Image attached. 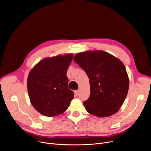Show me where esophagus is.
Wrapping results in <instances>:
<instances>
[{
    "instance_id": "obj_1",
    "label": "esophagus",
    "mask_w": 151,
    "mask_h": 151,
    "mask_svg": "<svg viewBox=\"0 0 151 151\" xmlns=\"http://www.w3.org/2000/svg\"><path fill=\"white\" fill-rule=\"evenodd\" d=\"M74 94H75V95H76V96L79 95V90L75 91H74Z\"/></svg>"
}]
</instances>
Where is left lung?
Listing matches in <instances>:
<instances>
[{"mask_svg":"<svg viewBox=\"0 0 151 151\" xmlns=\"http://www.w3.org/2000/svg\"><path fill=\"white\" fill-rule=\"evenodd\" d=\"M74 60L88 76L90 96L83 104L86 110L98 117L116 113L124 102L129 79L124 64L102 50L78 53Z\"/></svg>","mask_w":151,"mask_h":151,"instance_id":"1","label":"left lung"}]
</instances>
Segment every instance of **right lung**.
Here are the masks:
<instances>
[{
	"instance_id": "add662e5",
	"label": "right lung",
	"mask_w": 151,
	"mask_h": 151,
	"mask_svg": "<svg viewBox=\"0 0 151 151\" xmlns=\"http://www.w3.org/2000/svg\"><path fill=\"white\" fill-rule=\"evenodd\" d=\"M72 58V53L45 58L30 70L27 80L29 98L32 106L42 115H60L74 99L66 76Z\"/></svg>"
}]
</instances>
